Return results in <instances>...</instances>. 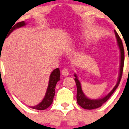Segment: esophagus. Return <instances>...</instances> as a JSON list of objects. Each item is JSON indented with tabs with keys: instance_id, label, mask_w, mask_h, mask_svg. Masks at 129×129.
<instances>
[{
	"instance_id": "esophagus-1",
	"label": "esophagus",
	"mask_w": 129,
	"mask_h": 129,
	"mask_svg": "<svg viewBox=\"0 0 129 129\" xmlns=\"http://www.w3.org/2000/svg\"><path fill=\"white\" fill-rule=\"evenodd\" d=\"M62 74L63 75V76L66 77L69 74V70L67 69H63L62 71Z\"/></svg>"
}]
</instances>
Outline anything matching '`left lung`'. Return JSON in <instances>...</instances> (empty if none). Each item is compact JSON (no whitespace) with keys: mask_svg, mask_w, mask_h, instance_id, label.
I'll return each mask as SVG.
<instances>
[{"mask_svg":"<svg viewBox=\"0 0 129 129\" xmlns=\"http://www.w3.org/2000/svg\"><path fill=\"white\" fill-rule=\"evenodd\" d=\"M114 32H115V37H116L117 40V44L119 45L120 52V72H119V79H118L117 83L115 86L114 87V89L112 90L104 97L102 99H89L84 95V92H83L82 90L81 84H80V81L78 80L77 76L76 74H74V76L75 77L74 80H75V83H76L77 89V101L78 104L80 105V107H82L83 109L91 110V109H97V108H99L102 106V105L104 104L106 101H107L108 99L111 97V95L113 94L114 91L116 90L117 88L119 86V84H120L121 78H122V72H123V63H124V49H123L122 40H121V39L120 38V37H119V36L118 35L117 32H116L115 30H114Z\"/></svg>","mask_w":129,"mask_h":129,"instance_id":"8db88e82","label":"left lung"}]
</instances>
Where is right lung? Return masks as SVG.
I'll return each instance as SVG.
<instances>
[{"label":"right lung","instance_id":"obj_1","mask_svg":"<svg viewBox=\"0 0 129 129\" xmlns=\"http://www.w3.org/2000/svg\"><path fill=\"white\" fill-rule=\"evenodd\" d=\"M25 25L24 21L20 22L17 23L16 24L13 25V27L12 26L10 30H9L7 34V36L10 35V34L15 29L17 28H20V27H23ZM60 70L58 68L55 69V70L52 72L50 75V79H49V85H48L46 93L44 97V99L38 105H36V106H32L30 107V108H32L34 109H37V110H45V109H47L50 105L52 104L53 102V99H54V95H55V86L57 82L60 80Z\"/></svg>","mask_w":129,"mask_h":129}]
</instances>
